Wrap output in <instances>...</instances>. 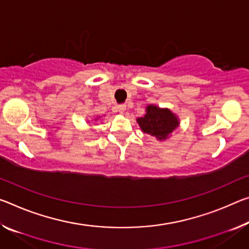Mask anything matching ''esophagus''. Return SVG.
<instances>
[{
	"instance_id": "esophagus-1",
	"label": "esophagus",
	"mask_w": 249,
	"mask_h": 249,
	"mask_svg": "<svg viewBox=\"0 0 249 249\" xmlns=\"http://www.w3.org/2000/svg\"><path fill=\"white\" fill-rule=\"evenodd\" d=\"M117 109H118V112L123 114V113L125 112V109H126V105H124V104H121V105H118V106H117Z\"/></svg>"
}]
</instances>
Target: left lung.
I'll list each match as a JSON object with an SVG mask.
<instances>
[{
    "mask_svg": "<svg viewBox=\"0 0 249 249\" xmlns=\"http://www.w3.org/2000/svg\"><path fill=\"white\" fill-rule=\"evenodd\" d=\"M143 132L151 134L157 140H165L178 126V120L171 110L149 105L143 117L137 118Z\"/></svg>",
    "mask_w": 249,
    "mask_h": 249,
    "instance_id": "obj_1",
    "label": "left lung"
}]
</instances>
